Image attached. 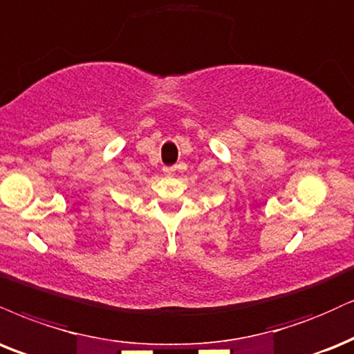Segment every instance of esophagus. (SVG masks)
Segmentation results:
<instances>
[{"mask_svg": "<svg viewBox=\"0 0 354 354\" xmlns=\"http://www.w3.org/2000/svg\"><path fill=\"white\" fill-rule=\"evenodd\" d=\"M163 171L165 174H168V176H171V174H174V171H176V166H165Z\"/></svg>", "mask_w": 354, "mask_h": 354, "instance_id": "esophagus-1", "label": "esophagus"}]
</instances>
